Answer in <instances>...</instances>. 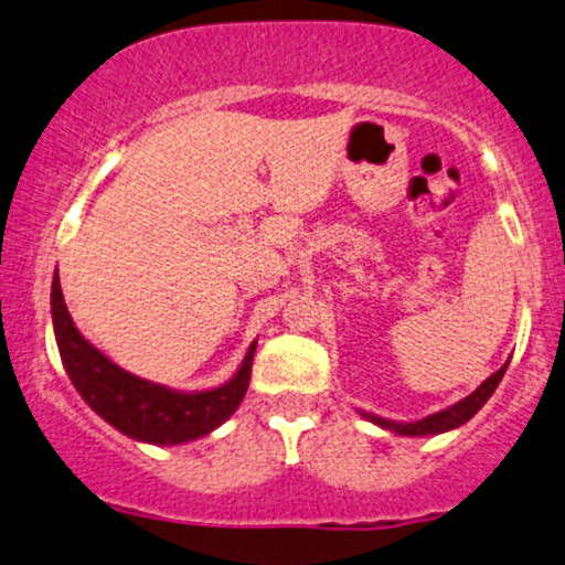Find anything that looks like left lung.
Instances as JSON below:
<instances>
[{"label":"left lung","instance_id":"left-lung-1","mask_svg":"<svg viewBox=\"0 0 565 565\" xmlns=\"http://www.w3.org/2000/svg\"><path fill=\"white\" fill-rule=\"evenodd\" d=\"M504 372H508V364L499 369L497 374H491L489 380L481 382V387H476L468 398L457 401V404L444 408V412H436L430 414V417L425 419H417V423H393V419H385V417H377V414H364L361 412V417H366L369 423L380 425L382 430H391L395 436H438V433H449V430H457L459 425L468 423L470 417H476L478 412H481L486 401L491 398V393L497 391V385L502 382Z\"/></svg>","mask_w":565,"mask_h":565}]
</instances>
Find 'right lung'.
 Here are the masks:
<instances>
[{
	"mask_svg": "<svg viewBox=\"0 0 565 565\" xmlns=\"http://www.w3.org/2000/svg\"><path fill=\"white\" fill-rule=\"evenodd\" d=\"M50 302H53L57 350L71 382L87 406L125 436L157 446L188 444L210 436L244 401L257 342H252L238 372L225 385L193 393L172 391L159 382L135 377L103 355L93 342L84 340L63 300L57 274L53 276Z\"/></svg>",
	"mask_w": 565,
	"mask_h": 565,
	"instance_id": "obj_1",
	"label": "right lung"
}]
</instances>
